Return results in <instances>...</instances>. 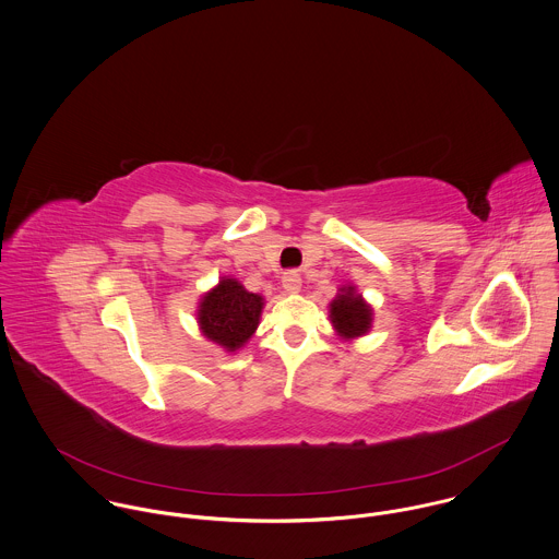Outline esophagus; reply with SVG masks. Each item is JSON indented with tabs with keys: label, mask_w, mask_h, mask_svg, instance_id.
Masks as SVG:
<instances>
[{
	"label": "esophagus",
	"mask_w": 559,
	"mask_h": 559,
	"mask_svg": "<svg viewBox=\"0 0 559 559\" xmlns=\"http://www.w3.org/2000/svg\"><path fill=\"white\" fill-rule=\"evenodd\" d=\"M281 283H283V289H285L287 294H300V289H302V278H300V274H298L296 270L285 272L283 278H281Z\"/></svg>",
	"instance_id": "obj_1"
}]
</instances>
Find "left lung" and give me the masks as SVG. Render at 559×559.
I'll return each instance as SVG.
<instances>
[{"mask_svg": "<svg viewBox=\"0 0 559 559\" xmlns=\"http://www.w3.org/2000/svg\"><path fill=\"white\" fill-rule=\"evenodd\" d=\"M328 312L336 336L343 341H354L371 332L374 312L356 285H341L336 298L328 305Z\"/></svg>", "mask_w": 559, "mask_h": 559, "instance_id": "1", "label": "left lung"}]
</instances>
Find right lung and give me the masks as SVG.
<instances>
[{
  "instance_id": "add662e5",
  "label": "right lung",
  "mask_w": 559,
  "mask_h": 559,
  "mask_svg": "<svg viewBox=\"0 0 559 559\" xmlns=\"http://www.w3.org/2000/svg\"><path fill=\"white\" fill-rule=\"evenodd\" d=\"M263 307V296L249 292L238 278L221 276L218 285L201 296L197 323L207 341L234 354L249 343Z\"/></svg>"
}]
</instances>
